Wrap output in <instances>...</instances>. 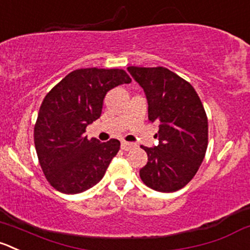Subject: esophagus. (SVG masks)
<instances>
[{"label":"esophagus","mask_w":250,"mask_h":250,"mask_svg":"<svg viewBox=\"0 0 250 250\" xmlns=\"http://www.w3.org/2000/svg\"><path fill=\"white\" fill-rule=\"evenodd\" d=\"M135 145L133 144V143H128V142H122L121 143V149L125 150V151H128V150L133 149Z\"/></svg>","instance_id":"34e87169"}]
</instances>
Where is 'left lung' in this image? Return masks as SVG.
I'll use <instances>...</instances> for the list:
<instances>
[{
	"label": "left lung",
	"instance_id": "1",
	"mask_svg": "<svg viewBox=\"0 0 250 250\" xmlns=\"http://www.w3.org/2000/svg\"><path fill=\"white\" fill-rule=\"evenodd\" d=\"M144 89L150 122L159 123V145L143 146L147 164L139 174L145 186L171 193L199 169L208 147V117L192 85L165 67H128Z\"/></svg>",
	"mask_w": 250,
	"mask_h": 250
}]
</instances>
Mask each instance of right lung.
Returning <instances> with one entry per match:
<instances>
[{
	"label": "right lung",
	"instance_id": "right-lung-1",
	"mask_svg": "<svg viewBox=\"0 0 250 250\" xmlns=\"http://www.w3.org/2000/svg\"><path fill=\"white\" fill-rule=\"evenodd\" d=\"M132 82L123 69L81 68L67 74L47 93L34 127L39 162L48 183L64 194H77L101 181L121 143L84 135L101 116L108 90Z\"/></svg>",
	"mask_w": 250,
	"mask_h": 250
}]
</instances>
